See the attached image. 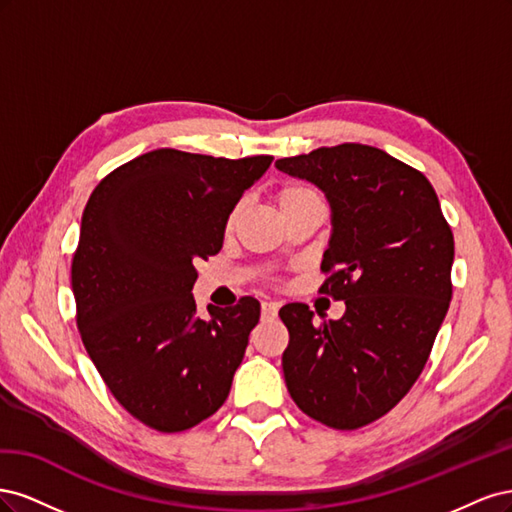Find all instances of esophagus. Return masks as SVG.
Listing matches in <instances>:
<instances>
[{
  "mask_svg": "<svg viewBox=\"0 0 512 512\" xmlns=\"http://www.w3.org/2000/svg\"><path fill=\"white\" fill-rule=\"evenodd\" d=\"M277 309H280V305H277L275 301H262L260 305V314L265 320H273L277 316Z\"/></svg>",
  "mask_w": 512,
  "mask_h": 512,
  "instance_id": "34e87169",
  "label": "esophagus"
}]
</instances>
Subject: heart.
Listing matches in <instances>:
<instances>
[{"label":"heart","mask_w":512,"mask_h":512,"mask_svg":"<svg viewBox=\"0 0 512 512\" xmlns=\"http://www.w3.org/2000/svg\"><path fill=\"white\" fill-rule=\"evenodd\" d=\"M277 200V209H280V213H288L292 209H299V207H305V205H314V203H320V196L312 190L307 188V185H299V183H290V185H284V188L277 192L275 196ZM239 211L241 207H235L230 211L228 215V222L226 226L232 228L239 218Z\"/></svg>","instance_id":"1"}]
</instances>
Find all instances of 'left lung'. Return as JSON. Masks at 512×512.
Segmentation results:
<instances>
[{
  "instance_id": "obj_1",
  "label": "left lung",
  "mask_w": 512,
  "mask_h": 512,
  "mask_svg": "<svg viewBox=\"0 0 512 512\" xmlns=\"http://www.w3.org/2000/svg\"><path fill=\"white\" fill-rule=\"evenodd\" d=\"M275 166L327 196L322 271L331 275L320 290L346 303L342 318L322 324L303 303L280 309L288 393L316 421L359 429L421 376L451 303L453 232L427 177L382 149L344 143Z\"/></svg>"
}]
</instances>
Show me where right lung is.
I'll list each match as a JSON object with an SVG mask.
<instances>
[{
	"label": "right lung",
	"instance_id": "add662e5",
	"mask_svg": "<svg viewBox=\"0 0 512 512\" xmlns=\"http://www.w3.org/2000/svg\"><path fill=\"white\" fill-rule=\"evenodd\" d=\"M271 156L226 160L156 149L89 196L72 258L76 324L119 404L158 431H183L224 404L260 303L196 314V265L222 250L230 211Z\"/></svg>",
	"mask_w": 512,
	"mask_h": 512
}]
</instances>
